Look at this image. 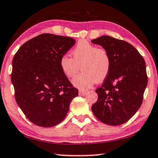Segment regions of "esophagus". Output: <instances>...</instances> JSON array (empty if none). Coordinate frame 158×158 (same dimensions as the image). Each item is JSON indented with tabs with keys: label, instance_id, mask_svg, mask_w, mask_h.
Masks as SVG:
<instances>
[{
	"label": "esophagus",
	"instance_id": "esophagus-1",
	"mask_svg": "<svg viewBox=\"0 0 158 158\" xmlns=\"http://www.w3.org/2000/svg\"><path fill=\"white\" fill-rule=\"evenodd\" d=\"M85 94H86V91H81V90H80V91H79V95L84 96Z\"/></svg>",
	"mask_w": 158,
	"mask_h": 158
}]
</instances>
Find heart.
<instances>
[{
    "label": "heart",
    "mask_w": 158,
    "mask_h": 158,
    "mask_svg": "<svg viewBox=\"0 0 158 158\" xmlns=\"http://www.w3.org/2000/svg\"><path fill=\"white\" fill-rule=\"evenodd\" d=\"M72 54L73 58L62 55L59 59V67L69 78L74 77L81 67L82 73L73 80V84L77 89H89L96 82H102L109 75L111 60L105 49L81 40L73 49Z\"/></svg>",
    "instance_id": "heart-1"
}]
</instances>
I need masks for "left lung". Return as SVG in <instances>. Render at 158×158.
<instances>
[{"label":"left lung","instance_id":"8db88e82","mask_svg":"<svg viewBox=\"0 0 158 158\" xmlns=\"http://www.w3.org/2000/svg\"><path fill=\"white\" fill-rule=\"evenodd\" d=\"M91 43L103 47L111 60L109 75L96 90L98 99L92 112L105 124H123L142 105L147 85L144 59L131 44L112 37L103 35Z\"/></svg>","mask_w":158,"mask_h":158}]
</instances>
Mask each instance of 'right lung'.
<instances>
[{"mask_svg": "<svg viewBox=\"0 0 158 158\" xmlns=\"http://www.w3.org/2000/svg\"><path fill=\"white\" fill-rule=\"evenodd\" d=\"M69 37L44 33L27 41L12 61L11 82L18 105L36 126L61 123L78 95L59 67V59L74 46Z\"/></svg>", "mask_w": 158, "mask_h": 158, "instance_id": "right-lung-1", "label": "right lung"}]
</instances>
